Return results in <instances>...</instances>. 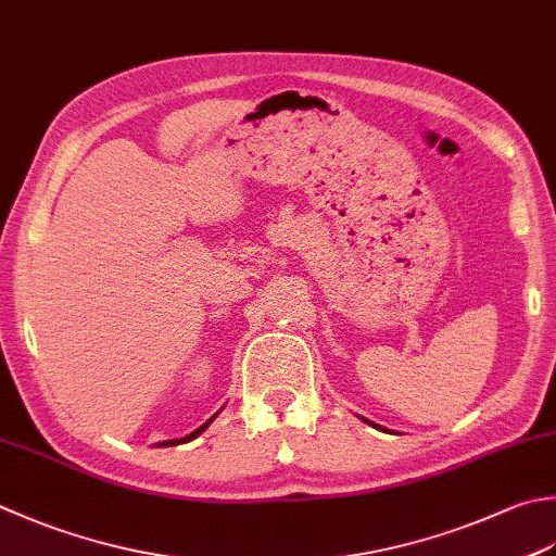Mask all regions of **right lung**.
<instances>
[{
    "instance_id": "add662e5",
    "label": "right lung",
    "mask_w": 556,
    "mask_h": 556,
    "mask_svg": "<svg viewBox=\"0 0 556 556\" xmlns=\"http://www.w3.org/2000/svg\"><path fill=\"white\" fill-rule=\"evenodd\" d=\"M214 417H216V415H214ZM214 417H212L210 421H204V424H202V427H200L198 431H192V433H190V437H185V439H180V441H163L161 445H178V443H188V441H192V439H198V437H200V433H202V431H204L206 427H210V424L214 421Z\"/></svg>"
}]
</instances>
